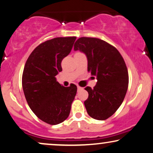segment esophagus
I'll list each match as a JSON object with an SVG mask.
<instances>
[{
  "mask_svg": "<svg viewBox=\"0 0 153 153\" xmlns=\"http://www.w3.org/2000/svg\"><path fill=\"white\" fill-rule=\"evenodd\" d=\"M81 89H83V88L79 86V85L77 86V90H78V91H80V90H81Z\"/></svg>",
  "mask_w": 153,
  "mask_h": 153,
  "instance_id": "1",
  "label": "esophagus"
}]
</instances>
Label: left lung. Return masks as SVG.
Instances as JSON below:
<instances>
[{
  "instance_id": "obj_1",
  "label": "left lung",
  "mask_w": 153,
  "mask_h": 153,
  "mask_svg": "<svg viewBox=\"0 0 153 153\" xmlns=\"http://www.w3.org/2000/svg\"><path fill=\"white\" fill-rule=\"evenodd\" d=\"M74 50L86 56L88 70L97 80L94 88H85L88 93L84 102L88 114L96 120H106L120 107L126 95L129 76L124 60L114 47L94 37L79 38Z\"/></svg>"
}]
</instances>
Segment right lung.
<instances>
[{"label": "right lung", "mask_w": 153, "mask_h": 153, "mask_svg": "<svg viewBox=\"0 0 153 153\" xmlns=\"http://www.w3.org/2000/svg\"><path fill=\"white\" fill-rule=\"evenodd\" d=\"M76 37H56L33 50L25 65L22 86L33 113L44 122L55 125L68 118L76 94L74 84L65 87L56 81L61 61L69 55Z\"/></svg>", "instance_id": "right-lung-1"}]
</instances>
